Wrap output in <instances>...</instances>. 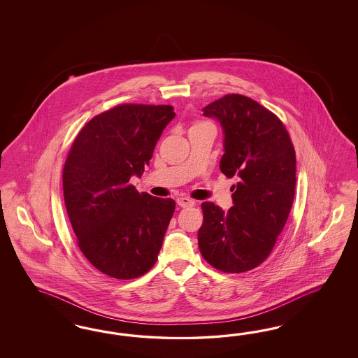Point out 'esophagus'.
<instances>
[{"mask_svg": "<svg viewBox=\"0 0 358 358\" xmlns=\"http://www.w3.org/2000/svg\"><path fill=\"white\" fill-rule=\"evenodd\" d=\"M194 201H192V199H189V198H186V196L177 198V205L180 207H192L194 206Z\"/></svg>", "mask_w": 358, "mask_h": 358, "instance_id": "34e87169", "label": "esophagus"}]
</instances>
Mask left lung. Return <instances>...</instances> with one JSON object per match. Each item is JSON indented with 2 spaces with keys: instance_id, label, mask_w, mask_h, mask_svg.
Masks as SVG:
<instances>
[{
  "instance_id": "left-lung-1",
  "label": "left lung",
  "mask_w": 358,
  "mask_h": 358,
  "mask_svg": "<svg viewBox=\"0 0 358 358\" xmlns=\"http://www.w3.org/2000/svg\"><path fill=\"white\" fill-rule=\"evenodd\" d=\"M220 123L224 153L220 171L238 184L224 213L203 202L198 247L217 271L243 273L268 259L286 224L295 193V151L278 120L252 98L227 94L203 108Z\"/></svg>"
}]
</instances>
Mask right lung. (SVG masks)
Segmentation results:
<instances>
[{
	"instance_id": "add662e5",
	"label": "right lung",
	"mask_w": 358,
	"mask_h": 358,
	"mask_svg": "<svg viewBox=\"0 0 358 358\" xmlns=\"http://www.w3.org/2000/svg\"><path fill=\"white\" fill-rule=\"evenodd\" d=\"M169 105H120L89 120L73 141L63 171L65 207L87 261L117 280L151 269L173 217L171 198L130 185L150 164Z\"/></svg>"
}]
</instances>
